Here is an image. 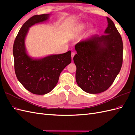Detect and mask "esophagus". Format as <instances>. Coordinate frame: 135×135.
I'll return each mask as SVG.
<instances>
[{
	"label": "esophagus",
	"mask_w": 135,
	"mask_h": 135,
	"mask_svg": "<svg viewBox=\"0 0 135 135\" xmlns=\"http://www.w3.org/2000/svg\"><path fill=\"white\" fill-rule=\"evenodd\" d=\"M75 54V52H72V53H71V58H72V59H73V57H74V56Z\"/></svg>",
	"instance_id": "34e87169"
}]
</instances>
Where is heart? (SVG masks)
Wrapping results in <instances>:
<instances>
[{"label":"heart","instance_id":"heart-1","mask_svg":"<svg viewBox=\"0 0 135 135\" xmlns=\"http://www.w3.org/2000/svg\"><path fill=\"white\" fill-rule=\"evenodd\" d=\"M85 27H86V25L85 24H82V25H80L79 29H81V30H82V29H83Z\"/></svg>","mask_w":135,"mask_h":135}]
</instances>
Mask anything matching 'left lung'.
Returning <instances> with one entry per match:
<instances>
[{
  "mask_svg": "<svg viewBox=\"0 0 135 135\" xmlns=\"http://www.w3.org/2000/svg\"><path fill=\"white\" fill-rule=\"evenodd\" d=\"M107 19L104 35H94L75 46L76 82L87 93L99 94L107 90L122 66V38L114 22L108 17Z\"/></svg>",
  "mask_w": 135,
  "mask_h": 135,
  "instance_id": "obj_1",
  "label": "left lung"
}]
</instances>
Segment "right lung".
<instances>
[{"instance_id":"add662e5","label":"right lung","mask_w":135,"mask_h":135,"mask_svg":"<svg viewBox=\"0 0 135 135\" xmlns=\"http://www.w3.org/2000/svg\"><path fill=\"white\" fill-rule=\"evenodd\" d=\"M49 15H39L29 19L20 28L13 46L16 77L25 89L37 95L50 92L59 81L61 71L71 62L70 50L41 59H33L27 53L25 40L29 28L36 24L47 21Z\"/></svg>"}]
</instances>
